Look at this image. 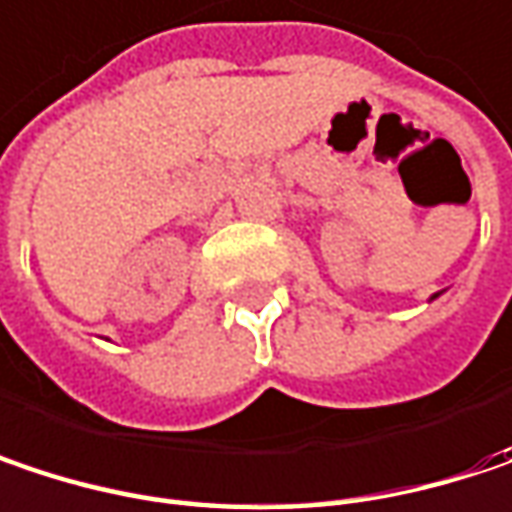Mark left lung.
I'll return each mask as SVG.
<instances>
[{"instance_id": "8db88e82", "label": "left lung", "mask_w": 512, "mask_h": 512, "mask_svg": "<svg viewBox=\"0 0 512 512\" xmlns=\"http://www.w3.org/2000/svg\"><path fill=\"white\" fill-rule=\"evenodd\" d=\"M434 299H437V296H434Z\"/></svg>"}]
</instances>
